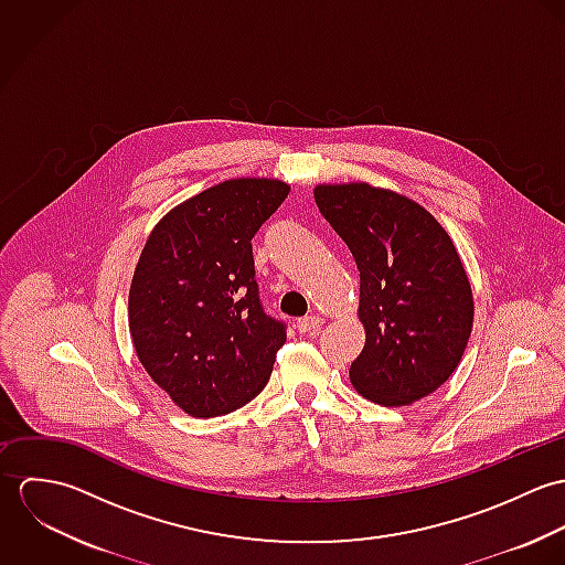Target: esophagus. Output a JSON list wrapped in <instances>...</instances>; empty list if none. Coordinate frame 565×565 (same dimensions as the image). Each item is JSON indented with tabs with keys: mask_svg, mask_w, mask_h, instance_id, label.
<instances>
[{
	"mask_svg": "<svg viewBox=\"0 0 565 565\" xmlns=\"http://www.w3.org/2000/svg\"><path fill=\"white\" fill-rule=\"evenodd\" d=\"M322 323L323 320L320 316H307V318H300V320H298V330H300L302 334H311V332L320 330Z\"/></svg>",
	"mask_w": 565,
	"mask_h": 565,
	"instance_id": "obj_1",
	"label": "esophagus"
}]
</instances>
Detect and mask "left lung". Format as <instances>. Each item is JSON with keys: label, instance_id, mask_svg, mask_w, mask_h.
<instances>
[{"label": "left lung", "instance_id": "1", "mask_svg": "<svg viewBox=\"0 0 565 565\" xmlns=\"http://www.w3.org/2000/svg\"><path fill=\"white\" fill-rule=\"evenodd\" d=\"M316 202L361 274L365 345L350 365L354 390L383 406L433 394L459 365L475 322L450 235L417 202L367 182L318 184Z\"/></svg>", "mask_w": 565, "mask_h": 565}]
</instances>
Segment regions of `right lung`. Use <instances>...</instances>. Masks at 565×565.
Masks as SVG:
<instances>
[{"mask_svg":"<svg viewBox=\"0 0 565 565\" xmlns=\"http://www.w3.org/2000/svg\"><path fill=\"white\" fill-rule=\"evenodd\" d=\"M287 193L269 178L220 182L171 209L139 256L128 298L137 356L193 417L258 396L287 341V326L263 311L252 256Z\"/></svg>","mask_w":565,"mask_h":565,"instance_id":"1","label":"right lung"}]
</instances>
